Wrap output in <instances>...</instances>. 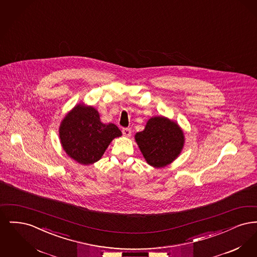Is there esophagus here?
Masks as SVG:
<instances>
[{
	"label": "esophagus",
	"mask_w": 257,
	"mask_h": 257,
	"mask_svg": "<svg viewBox=\"0 0 257 257\" xmlns=\"http://www.w3.org/2000/svg\"><path fill=\"white\" fill-rule=\"evenodd\" d=\"M131 133H132V131H131V129H130V128H123V136H125V137H130V136H131Z\"/></svg>",
	"instance_id": "esophagus-1"
}]
</instances>
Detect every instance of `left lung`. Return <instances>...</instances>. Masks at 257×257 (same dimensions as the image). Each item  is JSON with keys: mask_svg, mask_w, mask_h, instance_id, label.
<instances>
[{"mask_svg": "<svg viewBox=\"0 0 257 257\" xmlns=\"http://www.w3.org/2000/svg\"><path fill=\"white\" fill-rule=\"evenodd\" d=\"M135 141L147 164L161 169L180 155L185 136L178 123L160 115L149 118L144 131L135 135Z\"/></svg>", "mask_w": 257, "mask_h": 257, "instance_id": "left-lung-1", "label": "left lung"}]
</instances>
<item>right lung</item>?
I'll list each match as a JSON object with an SVG mask.
<instances>
[{"label": "right lung", "mask_w": 257, "mask_h": 257, "mask_svg": "<svg viewBox=\"0 0 257 257\" xmlns=\"http://www.w3.org/2000/svg\"><path fill=\"white\" fill-rule=\"evenodd\" d=\"M59 135L64 152L77 163L87 166L101 159L111 141L122 133L113 123L101 122L94 107L80 103L63 117Z\"/></svg>", "instance_id": "add662e5"}]
</instances>
